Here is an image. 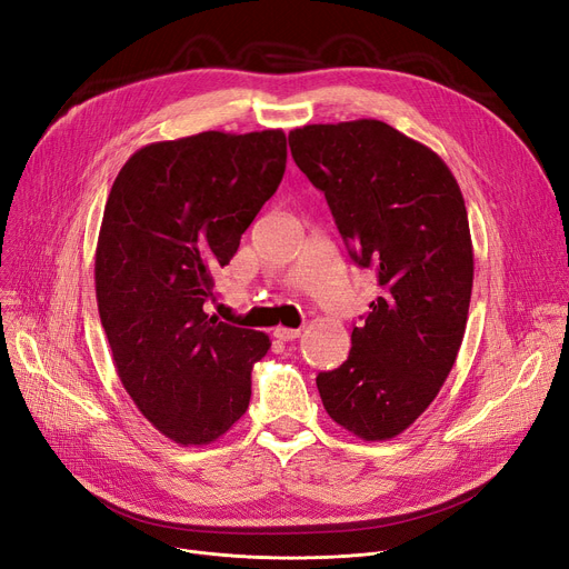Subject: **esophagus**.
<instances>
[{
	"label": "esophagus",
	"mask_w": 569,
	"mask_h": 569,
	"mask_svg": "<svg viewBox=\"0 0 569 569\" xmlns=\"http://www.w3.org/2000/svg\"><path fill=\"white\" fill-rule=\"evenodd\" d=\"M301 331H303V329H287V327H278V329L273 331V336H276L278 340H284V342H289V340L301 338Z\"/></svg>",
	"instance_id": "obj_1"
}]
</instances>
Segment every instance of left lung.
<instances>
[{
    "mask_svg": "<svg viewBox=\"0 0 569 569\" xmlns=\"http://www.w3.org/2000/svg\"><path fill=\"white\" fill-rule=\"evenodd\" d=\"M289 148L382 287L347 361L317 375L323 410L366 442L391 440L436 400L463 342L475 254L461 187L438 152L380 120L306 124Z\"/></svg>",
    "mask_w": 569,
    "mask_h": 569,
    "instance_id": "obj_1",
    "label": "left lung"
}]
</instances>
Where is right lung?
Segmentation results:
<instances>
[{
	"instance_id": "right-lung-1",
	"label": "right lung",
	"mask_w": 569,
	"mask_h": 569,
	"mask_svg": "<svg viewBox=\"0 0 569 569\" xmlns=\"http://www.w3.org/2000/svg\"><path fill=\"white\" fill-rule=\"evenodd\" d=\"M287 164L282 129L201 131L133 152L108 194L94 254L101 327L118 377L169 440H220L252 396L261 331L203 310Z\"/></svg>"
}]
</instances>
